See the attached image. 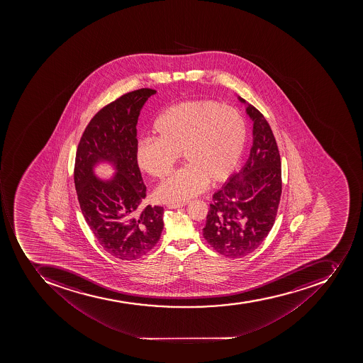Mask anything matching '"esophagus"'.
Instances as JSON below:
<instances>
[{
  "label": "esophagus",
  "mask_w": 363,
  "mask_h": 363,
  "mask_svg": "<svg viewBox=\"0 0 363 363\" xmlns=\"http://www.w3.org/2000/svg\"><path fill=\"white\" fill-rule=\"evenodd\" d=\"M186 204H187V202H183V203H169V204H167V208H183V206H185Z\"/></svg>",
  "instance_id": "obj_1"
}]
</instances>
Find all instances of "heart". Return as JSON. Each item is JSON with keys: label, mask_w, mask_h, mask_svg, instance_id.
<instances>
[{"label": "heart", "mask_w": 363, "mask_h": 363, "mask_svg": "<svg viewBox=\"0 0 363 363\" xmlns=\"http://www.w3.org/2000/svg\"><path fill=\"white\" fill-rule=\"evenodd\" d=\"M155 138H144L135 149L142 172L164 179L180 153L187 163L157 189L162 202H180L199 194L206 183L230 177L243 155L247 128L243 116L214 101H184L169 106L153 123Z\"/></svg>", "instance_id": "heart-1"}]
</instances>
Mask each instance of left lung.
I'll return each mask as SVG.
<instances>
[{"mask_svg":"<svg viewBox=\"0 0 363 363\" xmlns=\"http://www.w3.org/2000/svg\"><path fill=\"white\" fill-rule=\"evenodd\" d=\"M253 123V144L240 172L216 191L203 236L228 257L252 253L272 230L281 195V162L272 128L257 108L242 97Z\"/></svg>","mask_w":363,"mask_h":363,"instance_id":"obj_1","label":"left lung"}]
</instances>
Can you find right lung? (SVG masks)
Masks as SVG:
<instances>
[{
  "mask_svg": "<svg viewBox=\"0 0 363 363\" xmlns=\"http://www.w3.org/2000/svg\"><path fill=\"white\" fill-rule=\"evenodd\" d=\"M155 93L138 89L101 108L86 127L76 153L74 179L80 210L97 242L120 260L143 257L162 233V206L140 208L146 186L135 161L140 110ZM104 162L116 172L108 180L94 172Z\"/></svg>",
  "mask_w": 363,
  "mask_h": 363,
  "instance_id": "1",
  "label": "right lung"
}]
</instances>
